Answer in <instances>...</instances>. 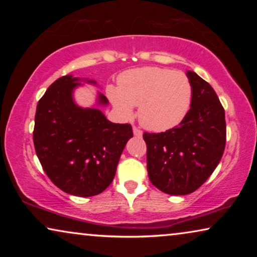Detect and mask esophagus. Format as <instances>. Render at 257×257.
Listing matches in <instances>:
<instances>
[{"instance_id": "obj_1", "label": "esophagus", "mask_w": 257, "mask_h": 257, "mask_svg": "<svg viewBox=\"0 0 257 257\" xmlns=\"http://www.w3.org/2000/svg\"><path fill=\"white\" fill-rule=\"evenodd\" d=\"M133 133H135L136 137H142L143 136V132L137 127H133Z\"/></svg>"}]
</instances>
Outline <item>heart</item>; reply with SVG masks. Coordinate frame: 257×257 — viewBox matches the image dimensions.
<instances>
[{"instance_id": "b5f03b06", "label": "heart", "mask_w": 257, "mask_h": 257, "mask_svg": "<svg viewBox=\"0 0 257 257\" xmlns=\"http://www.w3.org/2000/svg\"><path fill=\"white\" fill-rule=\"evenodd\" d=\"M106 93L124 119H131L139 106L140 124L150 131L165 132L188 114L193 86L184 72L144 66L121 73L118 86H107Z\"/></svg>"}]
</instances>
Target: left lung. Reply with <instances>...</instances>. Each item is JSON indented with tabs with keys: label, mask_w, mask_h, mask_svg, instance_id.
I'll list each match as a JSON object with an SVG mask.
<instances>
[{
	"label": "left lung",
	"mask_w": 257,
	"mask_h": 257,
	"mask_svg": "<svg viewBox=\"0 0 257 257\" xmlns=\"http://www.w3.org/2000/svg\"><path fill=\"white\" fill-rule=\"evenodd\" d=\"M188 114L179 126L161 133H144L147 172L152 184L171 195L196 191L213 173L226 146L224 110L215 91L194 71Z\"/></svg>",
	"instance_id": "obj_1"
}]
</instances>
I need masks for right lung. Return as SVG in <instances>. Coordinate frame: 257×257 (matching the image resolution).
Masks as SVG:
<instances>
[{
	"instance_id": "obj_1",
	"label": "right lung",
	"mask_w": 257,
	"mask_h": 257,
	"mask_svg": "<svg viewBox=\"0 0 257 257\" xmlns=\"http://www.w3.org/2000/svg\"><path fill=\"white\" fill-rule=\"evenodd\" d=\"M93 79L72 75L51 84L37 104L34 145L49 179L63 192L76 196L97 195L113 180L126 143L133 137L130 124H114L99 106L107 98L97 93L92 107H82L73 92Z\"/></svg>"
}]
</instances>
